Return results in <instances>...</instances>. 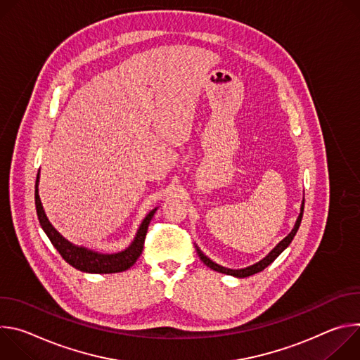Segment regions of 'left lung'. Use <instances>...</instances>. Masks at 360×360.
I'll return each instance as SVG.
<instances>
[{
    "instance_id": "left-lung-1",
    "label": "left lung",
    "mask_w": 360,
    "mask_h": 360,
    "mask_svg": "<svg viewBox=\"0 0 360 360\" xmlns=\"http://www.w3.org/2000/svg\"><path fill=\"white\" fill-rule=\"evenodd\" d=\"M303 207H304V196H303V199H302L299 217H297V219H296V222H295L292 231H290L266 256H265V258H262L259 262H256V264H253V265H249V266H246V268H240V269L225 268V266H222V265L214 262L211 258H208V256L205 255V253L199 249V246L195 243V248H196V252H198V255H199L200 261H202L205 265H207L208 268H211V269H214V271H217V272H219V274L231 275V276H235V278H248V276H252V275H255V274H258V272L264 271L265 268H268V266L278 258V256H279V255L290 245V242L293 240V238H295V235H296V232H297V229H299V226H300V221H302V217H303Z\"/></svg>"
}]
</instances>
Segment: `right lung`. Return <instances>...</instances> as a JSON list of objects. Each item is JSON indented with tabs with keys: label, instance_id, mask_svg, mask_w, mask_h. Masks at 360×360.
<instances>
[{
	"label": "right lung",
	"instance_id": "add662e5",
	"mask_svg": "<svg viewBox=\"0 0 360 360\" xmlns=\"http://www.w3.org/2000/svg\"><path fill=\"white\" fill-rule=\"evenodd\" d=\"M38 184H39V172L37 175L35 181V208H37V215L39 219V225L46 233L48 239L51 243L54 245V248L60 252V255L68 262L71 266L81 272H88V274H117V272H124L129 269L141 256L142 249H143V242L146 236V231L149 226V222L153 217V214L157 212L158 208L152 210L141 222L134 240L129 243L128 248L124 250L115 252V253H102L96 252L94 249L74 245L68 239H65L54 226L51 224L45 215L44 207L41 203V198L38 193Z\"/></svg>",
	"mask_w": 360,
	"mask_h": 360
}]
</instances>
